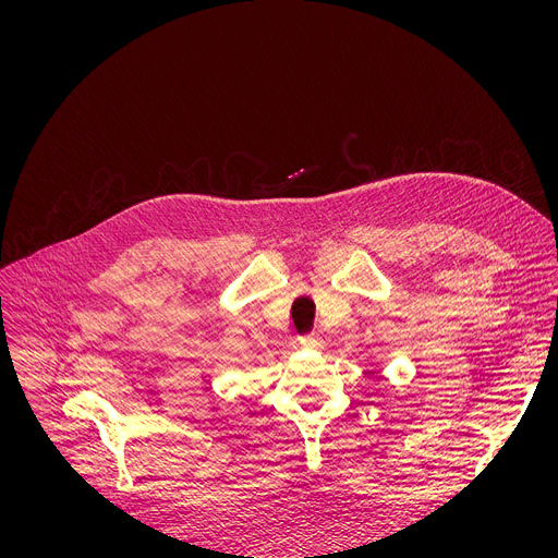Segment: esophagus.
Wrapping results in <instances>:
<instances>
[{
  "mask_svg": "<svg viewBox=\"0 0 558 558\" xmlns=\"http://www.w3.org/2000/svg\"><path fill=\"white\" fill-rule=\"evenodd\" d=\"M300 347L302 349H323L325 347V342H323V338L320 336H305V338H300Z\"/></svg>",
  "mask_w": 558,
  "mask_h": 558,
  "instance_id": "obj_1",
  "label": "esophagus"
}]
</instances>
